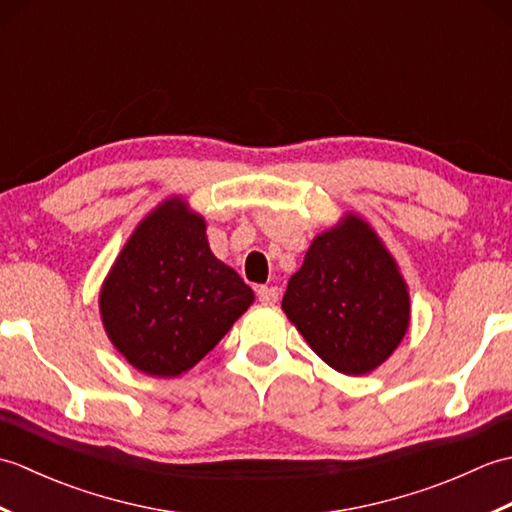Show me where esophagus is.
Instances as JSON below:
<instances>
[{
	"instance_id": "1",
	"label": "esophagus",
	"mask_w": 512,
	"mask_h": 512,
	"mask_svg": "<svg viewBox=\"0 0 512 512\" xmlns=\"http://www.w3.org/2000/svg\"><path fill=\"white\" fill-rule=\"evenodd\" d=\"M257 297L262 303H277L279 299V290L275 286H259L257 288Z\"/></svg>"
}]
</instances>
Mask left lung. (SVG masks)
Listing matches in <instances>:
<instances>
[{"label":"left lung","instance_id":"8db88e82","mask_svg":"<svg viewBox=\"0 0 512 512\" xmlns=\"http://www.w3.org/2000/svg\"><path fill=\"white\" fill-rule=\"evenodd\" d=\"M281 310L314 354L347 376L383 365L411 321L407 281L396 259L354 213L312 239L288 279Z\"/></svg>","mask_w":512,"mask_h":512}]
</instances>
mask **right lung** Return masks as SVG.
<instances>
[{
	"instance_id": "right-lung-1",
	"label": "right lung",
	"mask_w": 512,
	"mask_h": 512,
	"mask_svg": "<svg viewBox=\"0 0 512 512\" xmlns=\"http://www.w3.org/2000/svg\"><path fill=\"white\" fill-rule=\"evenodd\" d=\"M253 301L244 279L211 253L204 217L171 195L129 235L103 281L99 310L129 365L173 378L198 365Z\"/></svg>"
}]
</instances>
